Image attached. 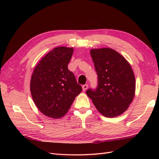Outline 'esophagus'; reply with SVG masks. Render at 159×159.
<instances>
[{
  "label": "esophagus",
  "instance_id": "obj_1",
  "mask_svg": "<svg viewBox=\"0 0 159 159\" xmlns=\"http://www.w3.org/2000/svg\"><path fill=\"white\" fill-rule=\"evenodd\" d=\"M88 88V85H87V84H85V85H84L82 86L83 91H84L87 90Z\"/></svg>",
  "mask_w": 159,
  "mask_h": 159
}]
</instances>
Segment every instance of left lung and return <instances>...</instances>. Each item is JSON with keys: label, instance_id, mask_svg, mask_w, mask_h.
<instances>
[{"label": "left lung", "instance_id": "left-lung-1", "mask_svg": "<svg viewBox=\"0 0 159 159\" xmlns=\"http://www.w3.org/2000/svg\"><path fill=\"white\" fill-rule=\"evenodd\" d=\"M95 69L98 76L95 90L86 91L98 111L113 118L123 113L135 93V78L131 65L119 52L109 48L91 49Z\"/></svg>", "mask_w": 159, "mask_h": 159}]
</instances>
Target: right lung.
I'll return each mask as SVG.
<instances>
[{
    "mask_svg": "<svg viewBox=\"0 0 159 159\" xmlns=\"http://www.w3.org/2000/svg\"><path fill=\"white\" fill-rule=\"evenodd\" d=\"M73 52V48H55L42 57L33 71L32 97L37 108L47 117L59 119L64 116L82 91L68 68Z\"/></svg>",
    "mask_w": 159,
    "mask_h": 159,
    "instance_id": "add662e5",
    "label": "right lung"
}]
</instances>
